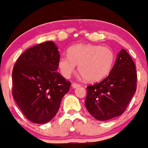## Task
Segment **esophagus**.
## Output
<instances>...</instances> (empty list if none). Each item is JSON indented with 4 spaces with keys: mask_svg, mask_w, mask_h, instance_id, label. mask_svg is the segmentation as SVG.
<instances>
[{
    "mask_svg": "<svg viewBox=\"0 0 148 148\" xmlns=\"http://www.w3.org/2000/svg\"><path fill=\"white\" fill-rule=\"evenodd\" d=\"M71 86H72V87L74 88H77L79 87V86H80V85L78 83H76V82H73V83L71 84Z\"/></svg>",
    "mask_w": 148,
    "mask_h": 148,
    "instance_id": "obj_1",
    "label": "esophagus"
}]
</instances>
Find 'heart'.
I'll return each instance as SVG.
<instances>
[{
    "mask_svg": "<svg viewBox=\"0 0 148 148\" xmlns=\"http://www.w3.org/2000/svg\"><path fill=\"white\" fill-rule=\"evenodd\" d=\"M115 55L108 47L94 44H78L61 56L58 62L62 76L68 78L78 65V71L88 82H97L106 77L114 66Z\"/></svg>",
    "mask_w": 148,
    "mask_h": 148,
    "instance_id": "b5f03b06",
    "label": "heart"
}]
</instances>
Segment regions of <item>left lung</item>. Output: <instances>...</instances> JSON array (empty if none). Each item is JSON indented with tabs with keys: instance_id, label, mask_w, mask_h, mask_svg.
I'll use <instances>...</instances> for the list:
<instances>
[{
	"instance_id": "obj_1",
	"label": "left lung",
	"mask_w": 148,
	"mask_h": 148,
	"mask_svg": "<svg viewBox=\"0 0 148 148\" xmlns=\"http://www.w3.org/2000/svg\"><path fill=\"white\" fill-rule=\"evenodd\" d=\"M136 80L135 63L122 49L108 76L87 87L85 105L88 111L100 121L122 115L136 93Z\"/></svg>"
}]
</instances>
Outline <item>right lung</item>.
Masks as SVG:
<instances>
[{"label":"right lung","mask_w":148,"mask_h":148,"mask_svg":"<svg viewBox=\"0 0 148 148\" xmlns=\"http://www.w3.org/2000/svg\"><path fill=\"white\" fill-rule=\"evenodd\" d=\"M59 60L57 46L47 41L26 50L13 68V98L34 123L51 120L70 89L71 82L57 72Z\"/></svg>","instance_id":"1"}]
</instances>
